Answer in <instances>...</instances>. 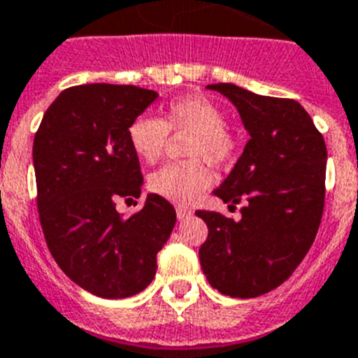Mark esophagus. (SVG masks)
<instances>
[{"mask_svg": "<svg viewBox=\"0 0 358 358\" xmlns=\"http://www.w3.org/2000/svg\"><path fill=\"white\" fill-rule=\"evenodd\" d=\"M192 210L187 209V207H183V205H178L176 207V216H178V220H185V217H191Z\"/></svg>", "mask_w": 358, "mask_h": 358, "instance_id": "1", "label": "esophagus"}]
</instances>
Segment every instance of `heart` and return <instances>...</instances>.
I'll return each instance as SVG.
<instances>
[{"label":"heart","mask_w":358,"mask_h":358,"mask_svg":"<svg viewBox=\"0 0 358 358\" xmlns=\"http://www.w3.org/2000/svg\"><path fill=\"white\" fill-rule=\"evenodd\" d=\"M169 133L185 135L183 155L189 160L175 162L155 171L148 185L157 196L173 203H191L213 183L210 166H227L236 155V138L225 126V115L203 95H183L167 104L162 119L138 115L127 127L133 153L145 164H157L164 155Z\"/></svg>","instance_id":"1"}]
</instances>
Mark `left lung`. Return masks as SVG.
Wrapping results in <instances>:
<instances>
[{"instance_id": "left-lung-1", "label": "left lung", "mask_w": 358, "mask_h": 358, "mask_svg": "<svg viewBox=\"0 0 358 358\" xmlns=\"http://www.w3.org/2000/svg\"><path fill=\"white\" fill-rule=\"evenodd\" d=\"M207 88L238 108L250 138L214 191L229 207L245 200L241 220L196 210L209 229L201 270L217 292L250 299L287 281L312 247L324 209L328 153L312 117L294 99L265 97L231 83Z\"/></svg>"}]
</instances>
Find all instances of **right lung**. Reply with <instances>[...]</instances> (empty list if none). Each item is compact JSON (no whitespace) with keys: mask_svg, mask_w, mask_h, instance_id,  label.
Here are the masks:
<instances>
[{"mask_svg":"<svg viewBox=\"0 0 358 358\" xmlns=\"http://www.w3.org/2000/svg\"><path fill=\"white\" fill-rule=\"evenodd\" d=\"M158 93L131 85H83L59 93L34 138L37 210L46 245L71 281L106 299L144 290L176 213L148 194L144 209L122 217L119 200L144 183L127 127Z\"/></svg>","mask_w":358,"mask_h":358,"instance_id":"add662e5","label":"right lung"}]
</instances>
